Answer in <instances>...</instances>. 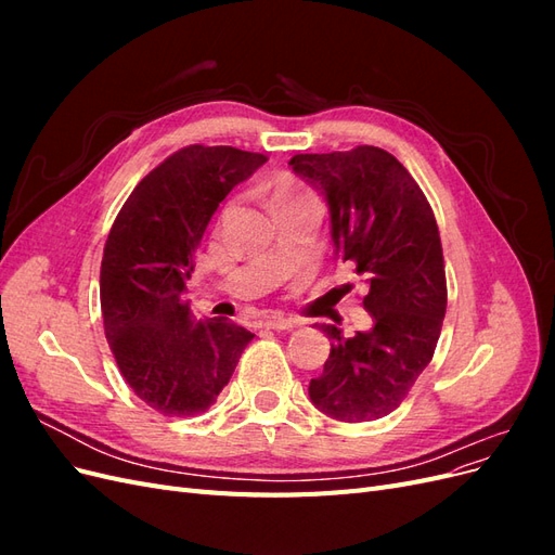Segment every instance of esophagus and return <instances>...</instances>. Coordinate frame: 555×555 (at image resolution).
<instances>
[{
  "instance_id": "34e87169",
  "label": "esophagus",
  "mask_w": 555,
  "mask_h": 555,
  "mask_svg": "<svg viewBox=\"0 0 555 555\" xmlns=\"http://www.w3.org/2000/svg\"><path fill=\"white\" fill-rule=\"evenodd\" d=\"M298 324H300V319H296V317H284V314H280V312L266 314L263 322H261V326L275 328V331H287V328H294V326H298Z\"/></svg>"
}]
</instances>
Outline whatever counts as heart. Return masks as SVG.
<instances>
[{
	"label": "heart",
	"mask_w": 555,
	"mask_h": 555,
	"mask_svg": "<svg viewBox=\"0 0 555 555\" xmlns=\"http://www.w3.org/2000/svg\"><path fill=\"white\" fill-rule=\"evenodd\" d=\"M314 196H310L304 188H298V184L284 180L280 182L273 196H271V208H278V206H287V204H296V201H310Z\"/></svg>",
	"instance_id": "heart-1"
}]
</instances>
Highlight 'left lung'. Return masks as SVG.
<instances>
[{"instance_id":"left-lung-1","label":"left lung","mask_w":555,"mask_h":555,"mask_svg":"<svg viewBox=\"0 0 555 555\" xmlns=\"http://www.w3.org/2000/svg\"><path fill=\"white\" fill-rule=\"evenodd\" d=\"M289 164L326 196L333 245L363 275L373 317V328L351 338L317 324L331 354L310 400L338 422H375L408 398L438 347L447 312L438 222L416 180L382 147L294 155Z\"/></svg>"}]
</instances>
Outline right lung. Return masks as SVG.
Masks as SVG:
<instances>
[{"label":"right lung","mask_w":555,"mask_h":555,"mask_svg":"<svg viewBox=\"0 0 555 555\" xmlns=\"http://www.w3.org/2000/svg\"><path fill=\"white\" fill-rule=\"evenodd\" d=\"M263 162L231 145L180 147L111 227L99 275L106 340L131 391L164 416L206 412L255 338L224 317L194 322L182 292L212 212Z\"/></svg>","instance_id":"right-lung-1"}]
</instances>
